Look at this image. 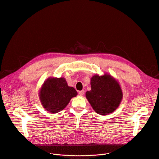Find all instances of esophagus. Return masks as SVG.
<instances>
[{
    "mask_svg": "<svg viewBox=\"0 0 159 159\" xmlns=\"http://www.w3.org/2000/svg\"><path fill=\"white\" fill-rule=\"evenodd\" d=\"M79 94L80 96H82L84 94V90H80V91H79Z\"/></svg>",
    "mask_w": 159,
    "mask_h": 159,
    "instance_id": "obj_1",
    "label": "esophagus"
}]
</instances>
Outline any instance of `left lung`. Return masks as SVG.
<instances>
[{
    "label": "left lung",
    "instance_id": "1",
    "mask_svg": "<svg viewBox=\"0 0 159 159\" xmlns=\"http://www.w3.org/2000/svg\"><path fill=\"white\" fill-rule=\"evenodd\" d=\"M91 90L85 93L93 109L101 115L114 112L120 106L123 93L118 82L107 74L94 75L90 79Z\"/></svg>",
    "mask_w": 159,
    "mask_h": 159
}]
</instances>
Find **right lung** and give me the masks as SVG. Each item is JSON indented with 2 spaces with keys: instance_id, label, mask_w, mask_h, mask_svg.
Masks as SVG:
<instances>
[{
  "instance_id": "obj_1",
  "label": "right lung",
  "mask_w": 159,
  "mask_h": 159,
  "mask_svg": "<svg viewBox=\"0 0 159 159\" xmlns=\"http://www.w3.org/2000/svg\"><path fill=\"white\" fill-rule=\"evenodd\" d=\"M77 95L76 90L68 85L63 77L48 78L43 84L39 93L42 106L52 113L64 109L70 99Z\"/></svg>"
}]
</instances>
